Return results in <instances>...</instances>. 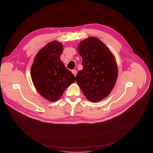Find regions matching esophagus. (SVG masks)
<instances>
[{"instance_id":"34e87169","label":"esophagus","mask_w":153,"mask_h":153,"mask_svg":"<svg viewBox=\"0 0 153 153\" xmlns=\"http://www.w3.org/2000/svg\"><path fill=\"white\" fill-rule=\"evenodd\" d=\"M72 74H73L74 75V76L76 77V76L77 75V71L76 70H72Z\"/></svg>"}]
</instances>
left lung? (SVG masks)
Masks as SVG:
<instances>
[{
	"instance_id": "8db88e82",
	"label": "left lung",
	"mask_w": 153,
	"mask_h": 153,
	"mask_svg": "<svg viewBox=\"0 0 153 153\" xmlns=\"http://www.w3.org/2000/svg\"><path fill=\"white\" fill-rule=\"evenodd\" d=\"M83 69L76 82L91 102H99L109 95L115 84L118 69L114 55L100 39L88 38L79 44Z\"/></svg>"
}]
</instances>
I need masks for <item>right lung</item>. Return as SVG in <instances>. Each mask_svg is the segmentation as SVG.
Returning a JSON list of instances; mask_svg holds the SVG:
<instances>
[{"label": "right lung", "mask_w": 153, "mask_h": 153, "mask_svg": "<svg viewBox=\"0 0 153 153\" xmlns=\"http://www.w3.org/2000/svg\"><path fill=\"white\" fill-rule=\"evenodd\" d=\"M62 50V43H49L36 55L31 68L36 90L50 102L58 100L66 88L75 82V76L60 59Z\"/></svg>", "instance_id": "1"}]
</instances>
